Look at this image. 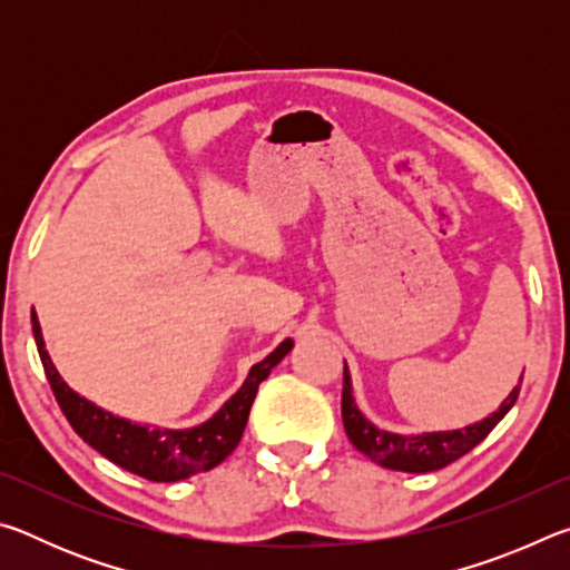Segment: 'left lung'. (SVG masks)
Here are the masks:
<instances>
[{
    "label": "left lung",
    "mask_w": 570,
    "mask_h": 570,
    "mask_svg": "<svg viewBox=\"0 0 570 570\" xmlns=\"http://www.w3.org/2000/svg\"><path fill=\"white\" fill-rule=\"evenodd\" d=\"M520 382L510 390L508 397L500 402V407L482 417L480 422H472L462 430H438V432H417V435H400V432L382 430L377 424L370 422L356 407L354 387H352V374L350 366L344 362V387H342V420L346 438L352 440V445L364 452L372 462H377L382 468L400 470V472H432L450 465L458 458L465 455L482 440L490 435V430L505 417L518 400Z\"/></svg>",
    "instance_id": "8db88e82"
}]
</instances>
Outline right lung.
<instances>
[{"label": "right lung", "mask_w": 570, "mask_h": 570, "mask_svg": "<svg viewBox=\"0 0 570 570\" xmlns=\"http://www.w3.org/2000/svg\"><path fill=\"white\" fill-rule=\"evenodd\" d=\"M32 334L37 352L45 366L47 382L60 404L67 422L92 450L108 458L115 465L153 482H178L196 472L210 470L224 462L236 450L244 435L250 404L256 400L258 384H262L274 366L292 352L294 340H284L276 350L254 364L236 394L220 404V410L210 414L206 422L193 428H150V424L130 422L118 417L98 404L77 394L70 384L57 372L50 352L45 346L42 326L32 308Z\"/></svg>", "instance_id": "right-lung-1"}]
</instances>
